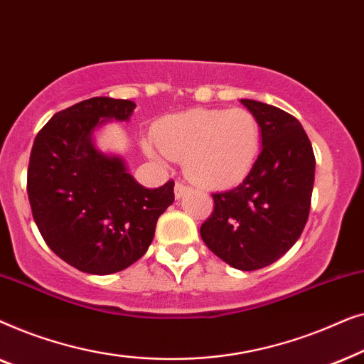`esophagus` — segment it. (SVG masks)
<instances>
[{
	"mask_svg": "<svg viewBox=\"0 0 364 364\" xmlns=\"http://www.w3.org/2000/svg\"><path fill=\"white\" fill-rule=\"evenodd\" d=\"M191 191H192V188L188 187V186H186V183L177 182L176 183V188H173V193H176V198L178 200V198H182L183 196H186V193H188Z\"/></svg>",
	"mask_w": 364,
	"mask_h": 364,
	"instance_id": "34e87169",
	"label": "esophagus"
}]
</instances>
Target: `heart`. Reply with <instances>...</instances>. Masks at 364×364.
Returning a JSON list of instances; mask_svg holds the SVG:
<instances>
[{
    "mask_svg": "<svg viewBox=\"0 0 364 364\" xmlns=\"http://www.w3.org/2000/svg\"><path fill=\"white\" fill-rule=\"evenodd\" d=\"M164 156L183 162L186 176L203 188H228L242 182L260 151V124L243 107L192 109L164 119L157 127ZM151 157L161 152L147 144Z\"/></svg>",
    "mask_w": 364,
    "mask_h": 364,
    "instance_id": "b5f03b06",
    "label": "heart"
}]
</instances>
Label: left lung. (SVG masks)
Segmentation results:
<instances>
[{
	"instance_id": "left-lung-1",
	"label": "left lung",
	"mask_w": 364,
	"mask_h": 364,
	"mask_svg": "<svg viewBox=\"0 0 364 364\" xmlns=\"http://www.w3.org/2000/svg\"><path fill=\"white\" fill-rule=\"evenodd\" d=\"M257 117L262 152L235 188L212 193L213 212L200 227L202 240L233 268H263L290 250L310 213L315 154L291 114L242 99Z\"/></svg>"
}]
</instances>
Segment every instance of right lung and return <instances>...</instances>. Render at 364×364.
I'll list each match as a JSON object with an SVG mask.
<instances>
[{
    "label": "right lung",
    "mask_w": 364,
    "mask_h": 364,
    "mask_svg": "<svg viewBox=\"0 0 364 364\" xmlns=\"http://www.w3.org/2000/svg\"><path fill=\"white\" fill-rule=\"evenodd\" d=\"M136 104L92 97L54 114L34 139L28 197L44 242L84 273L109 275L137 262L159 217L173 202V181L146 188L121 156L104 154L94 131L129 121Z\"/></svg>",
    "instance_id": "add662e5"
}]
</instances>
